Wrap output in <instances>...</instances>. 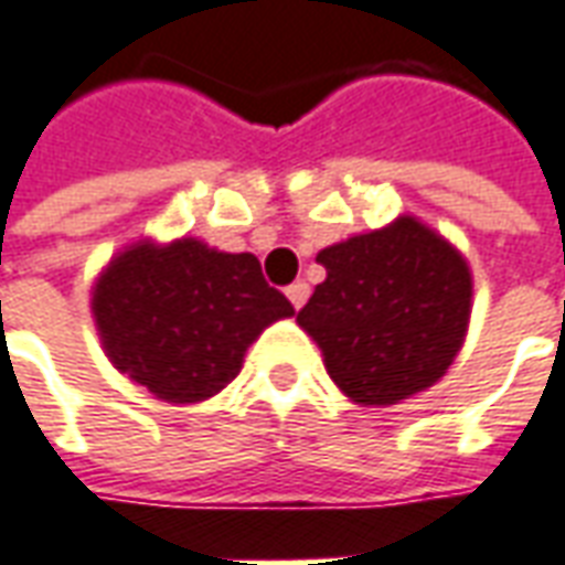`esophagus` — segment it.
Returning <instances> with one entry per match:
<instances>
[{"instance_id":"esophagus-1","label":"esophagus","mask_w":565,"mask_h":565,"mask_svg":"<svg viewBox=\"0 0 565 565\" xmlns=\"http://www.w3.org/2000/svg\"><path fill=\"white\" fill-rule=\"evenodd\" d=\"M287 299H290V306L299 311V308L306 306V299H308V284L306 281H296L287 287Z\"/></svg>"}]
</instances>
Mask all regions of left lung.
<instances>
[{
	"label": "left lung",
	"instance_id": "8db88e82",
	"mask_svg": "<svg viewBox=\"0 0 565 565\" xmlns=\"http://www.w3.org/2000/svg\"><path fill=\"white\" fill-rule=\"evenodd\" d=\"M327 278L296 323L315 339L335 387L387 408L433 387L460 354L472 318V269L415 214L323 247Z\"/></svg>",
	"mask_w": 565,
	"mask_h": 565
}]
</instances>
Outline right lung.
<instances>
[{
	"label": "right lung",
	"mask_w": 565,
	"mask_h": 565,
	"mask_svg": "<svg viewBox=\"0 0 565 565\" xmlns=\"http://www.w3.org/2000/svg\"><path fill=\"white\" fill-rule=\"evenodd\" d=\"M105 356L172 405H196L242 372L259 332L294 315L254 254L202 238H139L105 263L90 290Z\"/></svg>",
	"instance_id": "1"
}]
</instances>
